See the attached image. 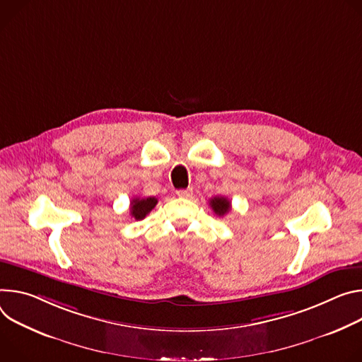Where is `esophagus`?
Listing matches in <instances>:
<instances>
[{"mask_svg":"<svg viewBox=\"0 0 362 362\" xmlns=\"http://www.w3.org/2000/svg\"><path fill=\"white\" fill-rule=\"evenodd\" d=\"M177 195L181 198H188L192 195V188H187V189H178Z\"/></svg>","mask_w":362,"mask_h":362,"instance_id":"esophagus-1","label":"esophagus"}]
</instances>
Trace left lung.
I'll return each mask as SVG.
<instances>
[{"instance_id": "left-lung-1", "label": "left lung", "mask_w": 362, "mask_h": 362, "mask_svg": "<svg viewBox=\"0 0 362 362\" xmlns=\"http://www.w3.org/2000/svg\"><path fill=\"white\" fill-rule=\"evenodd\" d=\"M210 206L213 209V211L218 216V217H223L224 214H227L231 209L230 206V202L226 198V197H214L210 199Z\"/></svg>"}]
</instances>
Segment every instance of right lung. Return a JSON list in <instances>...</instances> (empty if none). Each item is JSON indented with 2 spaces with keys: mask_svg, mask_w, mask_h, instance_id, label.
Instances as JSON below:
<instances>
[{
  "mask_svg": "<svg viewBox=\"0 0 362 362\" xmlns=\"http://www.w3.org/2000/svg\"><path fill=\"white\" fill-rule=\"evenodd\" d=\"M158 199L155 197H146V198H134L131 202V216L135 220H144L146 214L151 213V210L156 206Z\"/></svg>",
  "mask_w": 362,
  "mask_h": 362,
  "instance_id": "1",
  "label": "right lung"
}]
</instances>
